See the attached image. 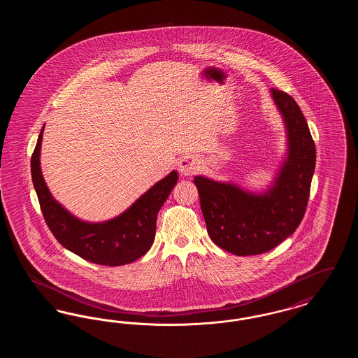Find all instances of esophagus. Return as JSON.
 <instances>
[{
    "instance_id": "1",
    "label": "esophagus",
    "mask_w": 358,
    "mask_h": 358,
    "mask_svg": "<svg viewBox=\"0 0 358 358\" xmlns=\"http://www.w3.org/2000/svg\"><path fill=\"white\" fill-rule=\"evenodd\" d=\"M200 169V159L194 155H184L178 162V171L185 176H192Z\"/></svg>"
}]
</instances>
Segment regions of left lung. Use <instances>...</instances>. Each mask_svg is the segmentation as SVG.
Wrapping results in <instances>:
<instances>
[{"mask_svg":"<svg viewBox=\"0 0 358 358\" xmlns=\"http://www.w3.org/2000/svg\"><path fill=\"white\" fill-rule=\"evenodd\" d=\"M271 94L289 133V157L273 189L259 196L205 177L193 180L209 236L234 255L268 252L295 232L306 212L315 145L296 102L285 91Z\"/></svg>","mask_w":358,"mask_h":358,"instance_id":"left-lung-1","label":"left lung"}]
</instances>
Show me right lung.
Returning <instances> with one entry per match:
<instances>
[{"instance_id": "obj_1", "label": "right lung", "mask_w": 358, "mask_h": 358, "mask_svg": "<svg viewBox=\"0 0 358 358\" xmlns=\"http://www.w3.org/2000/svg\"><path fill=\"white\" fill-rule=\"evenodd\" d=\"M43 130L31 158V171L44 220L56 240L82 259L110 267L145 255L153 244L157 215L177 184V171L158 181L117 219L101 224L80 222L53 200L44 182L40 171Z\"/></svg>"}]
</instances>
